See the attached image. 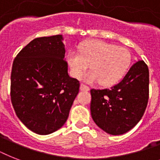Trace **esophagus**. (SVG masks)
Instances as JSON below:
<instances>
[{
  "instance_id": "esophagus-1",
  "label": "esophagus",
  "mask_w": 160,
  "mask_h": 160,
  "mask_svg": "<svg viewBox=\"0 0 160 160\" xmlns=\"http://www.w3.org/2000/svg\"><path fill=\"white\" fill-rule=\"evenodd\" d=\"M80 90H85V91H88V90H90V87L88 86V85H85V84H81L80 85Z\"/></svg>"
}]
</instances>
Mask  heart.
I'll list each match as a JSON object with an SVG mask.
<instances>
[{"instance_id":"b5f03b06","label":"heart","mask_w":160,"mask_h":160,"mask_svg":"<svg viewBox=\"0 0 160 160\" xmlns=\"http://www.w3.org/2000/svg\"><path fill=\"white\" fill-rule=\"evenodd\" d=\"M68 53L67 61L74 77L80 78L90 65V70L83 75L86 82H99L103 86L115 85L129 70L131 55L124 47L103 41H89Z\"/></svg>"}]
</instances>
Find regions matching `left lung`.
<instances>
[{
	"mask_svg": "<svg viewBox=\"0 0 160 160\" xmlns=\"http://www.w3.org/2000/svg\"><path fill=\"white\" fill-rule=\"evenodd\" d=\"M149 73L144 60L132 65L124 79L110 89L90 90V111L95 123L113 135L126 133L136 125L149 100Z\"/></svg>",
	"mask_w": 160,
	"mask_h": 160,
	"instance_id": "obj_1",
	"label": "left lung"
}]
</instances>
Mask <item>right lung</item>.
<instances>
[{
	"instance_id": "1",
	"label": "right lung",
	"mask_w": 160,
	"mask_h": 160,
	"mask_svg": "<svg viewBox=\"0 0 160 160\" xmlns=\"http://www.w3.org/2000/svg\"><path fill=\"white\" fill-rule=\"evenodd\" d=\"M62 36L34 39L16 55L11 75V100L19 119L45 135L64 125L80 90L68 75Z\"/></svg>"
}]
</instances>
